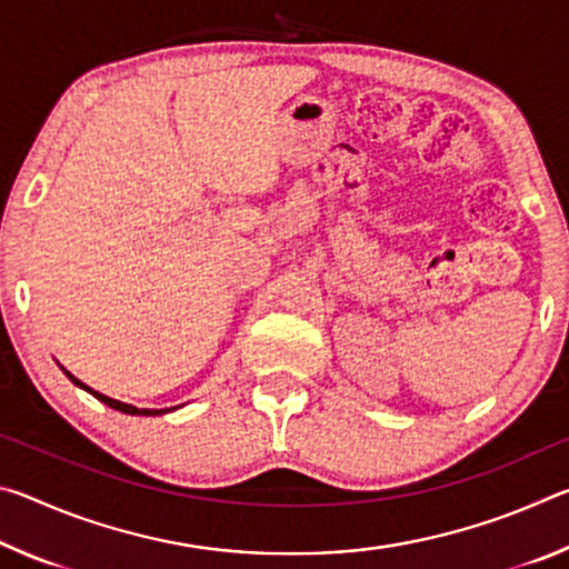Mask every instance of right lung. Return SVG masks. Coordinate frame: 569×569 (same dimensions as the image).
<instances>
[{
	"label": "right lung",
	"mask_w": 569,
	"mask_h": 569,
	"mask_svg": "<svg viewBox=\"0 0 569 569\" xmlns=\"http://www.w3.org/2000/svg\"><path fill=\"white\" fill-rule=\"evenodd\" d=\"M60 369L64 371V377L74 383V387H80V389H84V391H88V393H92L94 399L102 401V403H108V407H110V409H114V411L130 413V417H162V413H168V411H176V409H180V407H182V403H180V407H170V409H138V407H132V403H124V401H118V399H110V397H104V393H100V391L90 389L88 383L80 381V379H77V377H72V373L67 371L64 366H60Z\"/></svg>",
	"instance_id": "obj_1"
}]
</instances>
